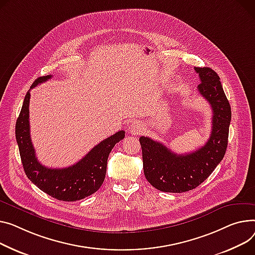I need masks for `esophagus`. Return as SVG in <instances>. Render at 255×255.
<instances>
[{
	"instance_id": "obj_1",
	"label": "esophagus",
	"mask_w": 255,
	"mask_h": 255,
	"mask_svg": "<svg viewBox=\"0 0 255 255\" xmlns=\"http://www.w3.org/2000/svg\"><path fill=\"white\" fill-rule=\"evenodd\" d=\"M141 130H142V125H141V123H139V122H134V123H132L130 126H129V131H130V133H132V134H139L140 132H141Z\"/></svg>"
}]
</instances>
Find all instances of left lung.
Returning a JSON list of instances; mask_svg holds the SVG:
<instances>
[{
	"label": "left lung",
	"mask_w": 255,
	"mask_h": 255,
	"mask_svg": "<svg viewBox=\"0 0 255 255\" xmlns=\"http://www.w3.org/2000/svg\"><path fill=\"white\" fill-rule=\"evenodd\" d=\"M195 71L201 80L198 91L208 101L213 112L212 130L207 142L189 154L177 155L149 137L139 138L145 178L162 192L183 193L194 190L208 178L227 150L232 117L230 103L218 75L212 69L195 67Z\"/></svg>",
	"instance_id": "1"
}]
</instances>
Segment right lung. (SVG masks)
<instances>
[{"mask_svg":"<svg viewBox=\"0 0 255 255\" xmlns=\"http://www.w3.org/2000/svg\"><path fill=\"white\" fill-rule=\"evenodd\" d=\"M52 76L38 78L31 88L44 83ZM29 91L26 93L20 114L15 126L16 141L19 147L22 166L27 178L49 196L60 201L74 202L95 193L103 184L108 158L117 142L125 137V131L120 130L95 145L88 154L73 166L54 169L43 166L37 159L29 133Z\"/></svg>","mask_w":255,"mask_h":255,"instance_id":"obj_1","label":"right lung"}]
</instances>
